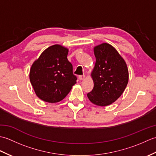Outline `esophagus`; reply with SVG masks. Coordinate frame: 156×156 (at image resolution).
Returning <instances> with one entry per match:
<instances>
[{
	"label": "esophagus",
	"instance_id": "esophagus-1",
	"mask_svg": "<svg viewBox=\"0 0 156 156\" xmlns=\"http://www.w3.org/2000/svg\"><path fill=\"white\" fill-rule=\"evenodd\" d=\"M84 78H85V76H84V75H80V76H78V79H79V80H84Z\"/></svg>",
	"mask_w": 156,
	"mask_h": 156
}]
</instances>
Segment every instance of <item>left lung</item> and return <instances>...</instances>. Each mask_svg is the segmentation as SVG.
<instances>
[{
    "instance_id": "left-lung-1",
    "label": "left lung",
    "mask_w": 156,
    "mask_h": 156,
    "mask_svg": "<svg viewBox=\"0 0 156 156\" xmlns=\"http://www.w3.org/2000/svg\"><path fill=\"white\" fill-rule=\"evenodd\" d=\"M96 63L92 77L94 88L87 97L92 103L105 107L120 97L127 87L129 72L125 60L110 44L94 48Z\"/></svg>"
}]
</instances>
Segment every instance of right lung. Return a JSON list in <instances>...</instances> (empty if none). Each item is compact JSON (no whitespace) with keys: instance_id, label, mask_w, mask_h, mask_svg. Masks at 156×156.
Wrapping results in <instances>:
<instances>
[{"instance_id":"right-lung-1","label":"right lung","mask_w":156,"mask_h":156,"mask_svg":"<svg viewBox=\"0 0 156 156\" xmlns=\"http://www.w3.org/2000/svg\"><path fill=\"white\" fill-rule=\"evenodd\" d=\"M68 49L54 45L47 48L33 64L29 74L36 95L42 101L58 102L63 100L76 83Z\"/></svg>"}]
</instances>
